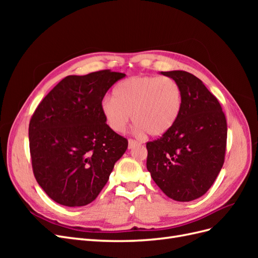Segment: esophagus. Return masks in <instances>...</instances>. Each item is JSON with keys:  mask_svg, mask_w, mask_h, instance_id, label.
<instances>
[{"mask_svg": "<svg viewBox=\"0 0 258 258\" xmlns=\"http://www.w3.org/2000/svg\"><path fill=\"white\" fill-rule=\"evenodd\" d=\"M129 148H132V147H134V146H136L137 144H139V142L137 141V140H134V139H129Z\"/></svg>", "mask_w": 258, "mask_h": 258, "instance_id": "esophagus-1", "label": "esophagus"}]
</instances>
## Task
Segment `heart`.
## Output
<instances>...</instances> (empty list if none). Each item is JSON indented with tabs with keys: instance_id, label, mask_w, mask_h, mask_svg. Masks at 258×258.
<instances>
[{
	"instance_id": "b5f03b06",
	"label": "heart",
	"mask_w": 258,
	"mask_h": 258,
	"mask_svg": "<svg viewBox=\"0 0 258 258\" xmlns=\"http://www.w3.org/2000/svg\"><path fill=\"white\" fill-rule=\"evenodd\" d=\"M182 105V88L172 77L138 75L117 84L114 97L101 102V112L116 132L124 130L132 115L138 131L161 137L174 127Z\"/></svg>"
}]
</instances>
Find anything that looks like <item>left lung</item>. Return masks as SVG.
<instances>
[{
    "instance_id": "left-lung-1",
    "label": "left lung",
    "mask_w": 258,
    "mask_h": 258,
    "mask_svg": "<svg viewBox=\"0 0 258 258\" xmlns=\"http://www.w3.org/2000/svg\"><path fill=\"white\" fill-rule=\"evenodd\" d=\"M161 74L181 86L183 105L174 127L146 143V167L169 198L191 201L209 190L224 165L227 122L218 100L198 77L185 71Z\"/></svg>"
}]
</instances>
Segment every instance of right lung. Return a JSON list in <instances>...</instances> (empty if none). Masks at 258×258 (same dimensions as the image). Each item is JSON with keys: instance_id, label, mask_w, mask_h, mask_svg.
I'll return each mask as SVG.
<instances>
[{"instance_id": "right-lung-1", "label": "right lung", "mask_w": 258, "mask_h": 258, "mask_svg": "<svg viewBox=\"0 0 258 258\" xmlns=\"http://www.w3.org/2000/svg\"><path fill=\"white\" fill-rule=\"evenodd\" d=\"M123 73L101 70L69 75L37 105L29 123L36 181L57 204L83 207L108 181L128 140L113 131L101 112L107 90Z\"/></svg>"}]
</instances>
